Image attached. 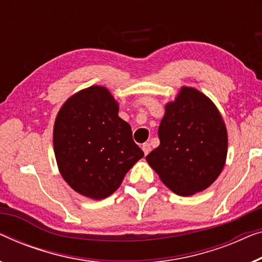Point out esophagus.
<instances>
[{
  "label": "esophagus",
  "mask_w": 262,
  "mask_h": 262,
  "mask_svg": "<svg viewBox=\"0 0 262 262\" xmlns=\"http://www.w3.org/2000/svg\"><path fill=\"white\" fill-rule=\"evenodd\" d=\"M142 150H143L144 155H145V156H146V155L151 151V145H150L149 143H144L143 145H142Z\"/></svg>",
  "instance_id": "34e87169"
}]
</instances>
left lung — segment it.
<instances>
[{
  "label": "left lung",
  "instance_id": "1",
  "mask_svg": "<svg viewBox=\"0 0 262 262\" xmlns=\"http://www.w3.org/2000/svg\"><path fill=\"white\" fill-rule=\"evenodd\" d=\"M161 144L146 162L170 190L191 196L206 190L226 164L228 135L221 113L206 94L182 86L165 105L158 128Z\"/></svg>",
  "mask_w": 262,
  "mask_h": 262
}]
</instances>
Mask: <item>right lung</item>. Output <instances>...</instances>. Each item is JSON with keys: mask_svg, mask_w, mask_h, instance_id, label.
Listing matches in <instances>:
<instances>
[{"mask_svg": "<svg viewBox=\"0 0 262 262\" xmlns=\"http://www.w3.org/2000/svg\"><path fill=\"white\" fill-rule=\"evenodd\" d=\"M118 111L111 92L93 85L68 98L56 115L53 145L59 171L74 191L89 199L112 195L144 156Z\"/></svg>", "mask_w": 262, "mask_h": 262, "instance_id": "obj_1", "label": "right lung"}]
</instances>
